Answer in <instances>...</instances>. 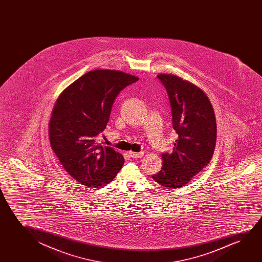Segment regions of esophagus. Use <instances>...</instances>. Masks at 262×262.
Instances as JSON below:
<instances>
[{
  "label": "esophagus",
  "mask_w": 262,
  "mask_h": 262,
  "mask_svg": "<svg viewBox=\"0 0 262 262\" xmlns=\"http://www.w3.org/2000/svg\"><path fill=\"white\" fill-rule=\"evenodd\" d=\"M129 156L130 158H141V157H143L144 152H140V153H136V152H133V151H129Z\"/></svg>",
  "instance_id": "34e87169"
}]
</instances>
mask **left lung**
<instances>
[{"instance_id": "1", "label": "left lung", "mask_w": 262, "mask_h": 262, "mask_svg": "<svg viewBox=\"0 0 262 262\" xmlns=\"http://www.w3.org/2000/svg\"><path fill=\"white\" fill-rule=\"evenodd\" d=\"M178 134L171 153L162 154L161 170L152 176L162 186H185L211 160L216 140L215 113L204 91L178 76L160 73Z\"/></svg>"}]
</instances>
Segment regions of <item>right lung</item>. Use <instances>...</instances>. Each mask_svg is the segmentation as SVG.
Masks as SVG:
<instances>
[{
    "label": "right lung",
    "instance_id": "obj_1",
    "mask_svg": "<svg viewBox=\"0 0 262 262\" xmlns=\"http://www.w3.org/2000/svg\"><path fill=\"white\" fill-rule=\"evenodd\" d=\"M139 79L115 70L86 72L67 86L55 102L49 122L51 148L73 179L101 188L111 183L124 164L119 152L97 143L120 91Z\"/></svg>",
    "mask_w": 262,
    "mask_h": 262
}]
</instances>
